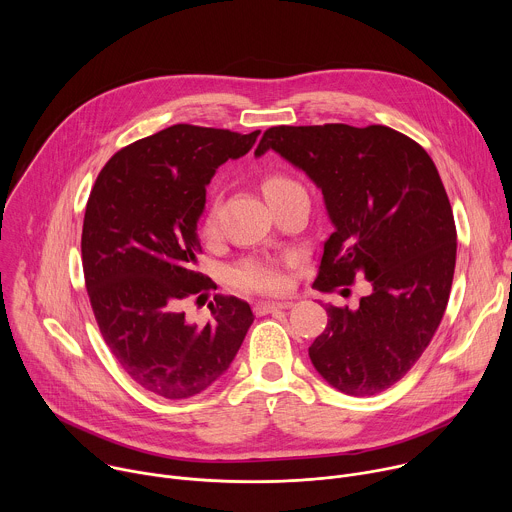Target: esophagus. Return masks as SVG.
<instances>
[{
    "label": "esophagus",
    "instance_id": "34e87169",
    "mask_svg": "<svg viewBox=\"0 0 512 512\" xmlns=\"http://www.w3.org/2000/svg\"><path fill=\"white\" fill-rule=\"evenodd\" d=\"M285 308H291V302H259V304H255L253 310L257 316H265V314L285 310Z\"/></svg>",
    "mask_w": 512,
    "mask_h": 512
}]
</instances>
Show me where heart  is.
I'll use <instances>...</instances> for the list:
<instances>
[{"label": "heart", "instance_id": "1", "mask_svg": "<svg viewBox=\"0 0 512 512\" xmlns=\"http://www.w3.org/2000/svg\"><path fill=\"white\" fill-rule=\"evenodd\" d=\"M294 182L281 178V176H271L265 180L263 188L265 194H273L285 186H291ZM216 227L214 214L208 216L206 221V231L212 233ZM231 281L237 289L241 291H253V294H279L287 287V275L283 271V265L273 259H261V257H249L243 259L235 269L231 271Z\"/></svg>", "mask_w": 512, "mask_h": 512}]
</instances>
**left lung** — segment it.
<instances>
[{
    "label": "left lung",
    "instance_id": "1",
    "mask_svg": "<svg viewBox=\"0 0 512 512\" xmlns=\"http://www.w3.org/2000/svg\"><path fill=\"white\" fill-rule=\"evenodd\" d=\"M267 150L324 194L334 231L316 287L352 285L356 275L373 285L358 310L326 306L312 364L346 395H377L419 360L448 306L456 225L442 178L417 141L385 125H277L255 156Z\"/></svg>",
    "mask_w": 512,
    "mask_h": 512
}]
</instances>
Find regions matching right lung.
Listing matches in <instances>:
<instances>
[{
    "mask_svg": "<svg viewBox=\"0 0 512 512\" xmlns=\"http://www.w3.org/2000/svg\"><path fill=\"white\" fill-rule=\"evenodd\" d=\"M259 133L172 125L119 150L91 190L81 251L93 314L123 371L158 397L188 399L208 389L255 320L235 296H214L206 326L190 324L180 308L216 289L194 269L206 186Z\"/></svg>",
    "mask_w": 512,
    "mask_h": 512,
    "instance_id": "obj_1",
    "label": "right lung"
}]
</instances>
